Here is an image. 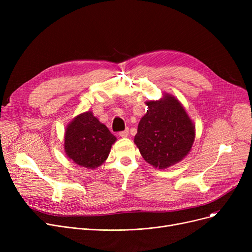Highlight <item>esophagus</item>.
I'll list each match as a JSON object with an SVG mask.
<instances>
[{
  "label": "esophagus",
  "mask_w": 252,
  "mask_h": 252,
  "mask_svg": "<svg viewBox=\"0 0 252 252\" xmlns=\"http://www.w3.org/2000/svg\"><path fill=\"white\" fill-rule=\"evenodd\" d=\"M128 136V129L126 128V130H123V131H121V133H119V137H122V138H126Z\"/></svg>",
  "instance_id": "obj_1"
}]
</instances>
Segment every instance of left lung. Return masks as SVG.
Returning a JSON list of instances; mask_svg holds the SVG:
<instances>
[{"mask_svg":"<svg viewBox=\"0 0 252 252\" xmlns=\"http://www.w3.org/2000/svg\"><path fill=\"white\" fill-rule=\"evenodd\" d=\"M145 104L148 110L141 118L134 142L145 161L165 169L189 154L195 140V126L183 104L168 93Z\"/></svg>","mask_w":252,"mask_h":252,"instance_id":"8db88e82","label":"left lung"}]
</instances>
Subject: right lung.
Returning a JSON list of instances; mask_svg holds the SVG:
<instances>
[{
    "instance_id": "1",
    "label": "right lung",
    "mask_w": 252,
    "mask_h": 252,
    "mask_svg": "<svg viewBox=\"0 0 252 252\" xmlns=\"http://www.w3.org/2000/svg\"><path fill=\"white\" fill-rule=\"evenodd\" d=\"M116 138L92 111L76 115L64 133V150L75 164L89 169L102 165Z\"/></svg>"
}]
</instances>
